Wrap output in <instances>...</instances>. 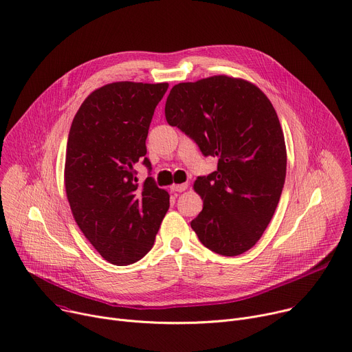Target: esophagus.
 <instances>
[{"mask_svg": "<svg viewBox=\"0 0 352 352\" xmlns=\"http://www.w3.org/2000/svg\"><path fill=\"white\" fill-rule=\"evenodd\" d=\"M186 188H188V184H178V185H173L171 190L173 192H184Z\"/></svg>", "mask_w": 352, "mask_h": 352, "instance_id": "esophagus-1", "label": "esophagus"}]
</instances>
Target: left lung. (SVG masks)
I'll return each mask as SVG.
<instances>
[{
	"label": "left lung",
	"mask_w": 352,
	"mask_h": 352,
	"mask_svg": "<svg viewBox=\"0 0 352 352\" xmlns=\"http://www.w3.org/2000/svg\"><path fill=\"white\" fill-rule=\"evenodd\" d=\"M166 119L219 160L194 184L204 209L190 228L216 254L245 252L267 229L285 184L286 147L272 104L248 81L214 76L174 85Z\"/></svg>",
	"instance_id": "left-lung-1"
}]
</instances>
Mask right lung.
<instances>
[{
    "mask_svg": "<svg viewBox=\"0 0 352 352\" xmlns=\"http://www.w3.org/2000/svg\"><path fill=\"white\" fill-rule=\"evenodd\" d=\"M168 84L120 81L89 94L67 140L66 194L78 228L113 265H129L151 250L170 195L153 177L138 182L154 109Z\"/></svg>",
    "mask_w": 352,
    "mask_h": 352,
    "instance_id": "right-lung-1",
    "label": "right lung"
}]
</instances>
